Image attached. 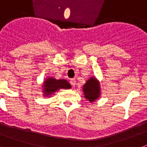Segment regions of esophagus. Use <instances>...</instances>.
Masks as SVG:
<instances>
[{"mask_svg":"<svg viewBox=\"0 0 147 147\" xmlns=\"http://www.w3.org/2000/svg\"><path fill=\"white\" fill-rule=\"evenodd\" d=\"M70 84H71V86H75V85H76V79H75V78H72V79H71V80H70Z\"/></svg>","mask_w":147,"mask_h":147,"instance_id":"esophagus-1","label":"esophagus"}]
</instances>
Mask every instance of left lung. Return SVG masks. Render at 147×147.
<instances>
[{"label": "left lung", "mask_w": 147, "mask_h": 147, "mask_svg": "<svg viewBox=\"0 0 147 147\" xmlns=\"http://www.w3.org/2000/svg\"><path fill=\"white\" fill-rule=\"evenodd\" d=\"M83 91L85 97L88 99L89 101H94L95 99H97L100 94V89L96 79L92 78L87 81L85 85H84Z\"/></svg>", "instance_id": "left-lung-1"}]
</instances>
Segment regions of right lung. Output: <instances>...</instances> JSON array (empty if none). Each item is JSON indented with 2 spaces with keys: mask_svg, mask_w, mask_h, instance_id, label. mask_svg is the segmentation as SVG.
Returning a JSON list of instances; mask_svg holds the SVG:
<instances>
[{
  "mask_svg": "<svg viewBox=\"0 0 147 147\" xmlns=\"http://www.w3.org/2000/svg\"><path fill=\"white\" fill-rule=\"evenodd\" d=\"M44 92L46 94H51L60 88H70L71 85L66 80H55V78H47L44 83Z\"/></svg>",
  "mask_w": 147,
  "mask_h": 147,
  "instance_id": "obj_1",
  "label": "right lung"
}]
</instances>
